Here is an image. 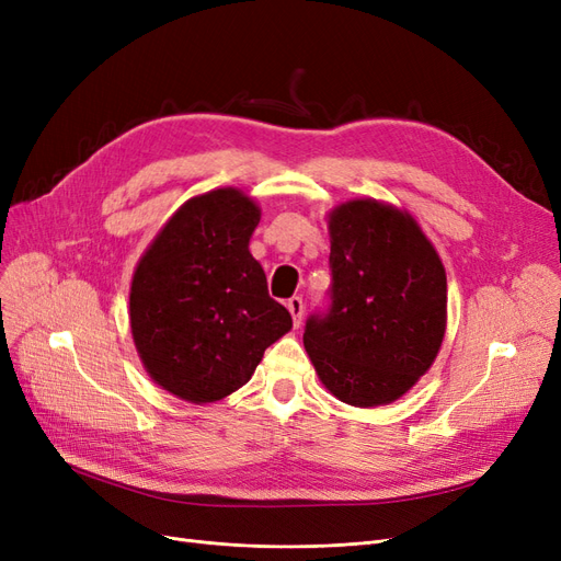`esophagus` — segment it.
<instances>
[{
	"instance_id": "34e87169",
	"label": "esophagus",
	"mask_w": 561,
	"mask_h": 561,
	"mask_svg": "<svg viewBox=\"0 0 561 561\" xmlns=\"http://www.w3.org/2000/svg\"><path fill=\"white\" fill-rule=\"evenodd\" d=\"M287 311H290V316H293V322H295V328H299L301 325V316H304V301H301V297H290L287 299Z\"/></svg>"
}]
</instances>
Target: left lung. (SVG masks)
<instances>
[{
    "label": "left lung",
    "instance_id": "8db88e82",
    "mask_svg": "<svg viewBox=\"0 0 561 561\" xmlns=\"http://www.w3.org/2000/svg\"><path fill=\"white\" fill-rule=\"evenodd\" d=\"M328 307L304 346L320 381L353 407L398 400L426 371L447 328V276L414 219L377 201L330 215Z\"/></svg>",
    "mask_w": 561,
    "mask_h": 561
}]
</instances>
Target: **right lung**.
I'll use <instances>...</instances> for the list:
<instances>
[{
    "instance_id": "add662e5",
    "label": "right lung",
    "mask_w": 561,
    "mask_h": 561,
    "mask_svg": "<svg viewBox=\"0 0 561 561\" xmlns=\"http://www.w3.org/2000/svg\"><path fill=\"white\" fill-rule=\"evenodd\" d=\"M257 225L260 208L248 196L208 192L184 203L135 268V346L149 377L182 400L233 393L293 328L248 250Z\"/></svg>"
}]
</instances>
